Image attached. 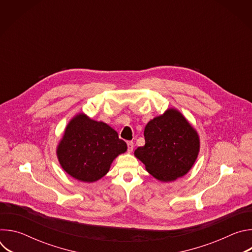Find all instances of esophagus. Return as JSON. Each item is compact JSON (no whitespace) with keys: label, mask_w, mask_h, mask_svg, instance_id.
<instances>
[{"label":"esophagus","mask_w":252,"mask_h":252,"mask_svg":"<svg viewBox=\"0 0 252 252\" xmlns=\"http://www.w3.org/2000/svg\"><path fill=\"white\" fill-rule=\"evenodd\" d=\"M126 146H127V151L129 153H131L132 150H133V142L132 141H126Z\"/></svg>","instance_id":"esophagus-1"}]
</instances>
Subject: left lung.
I'll return each mask as SVG.
<instances>
[{"label": "left lung", "mask_w": 252, "mask_h": 252, "mask_svg": "<svg viewBox=\"0 0 252 252\" xmlns=\"http://www.w3.org/2000/svg\"><path fill=\"white\" fill-rule=\"evenodd\" d=\"M146 145L134 156L158 181L172 182L189 172L199 152V138L186 118L174 109L167 110L146 126Z\"/></svg>", "instance_id": "left-lung-1"}]
</instances>
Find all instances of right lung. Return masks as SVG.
Wrapping results in <instances>:
<instances>
[{"label":"right lung","mask_w":252,"mask_h":252,"mask_svg":"<svg viewBox=\"0 0 252 252\" xmlns=\"http://www.w3.org/2000/svg\"><path fill=\"white\" fill-rule=\"evenodd\" d=\"M126 151V143L115 129L80 114L67 125L57 155L70 176L93 183L106 174L113 160Z\"/></svg>","instance_id":"add662e5"}]
</instances>
